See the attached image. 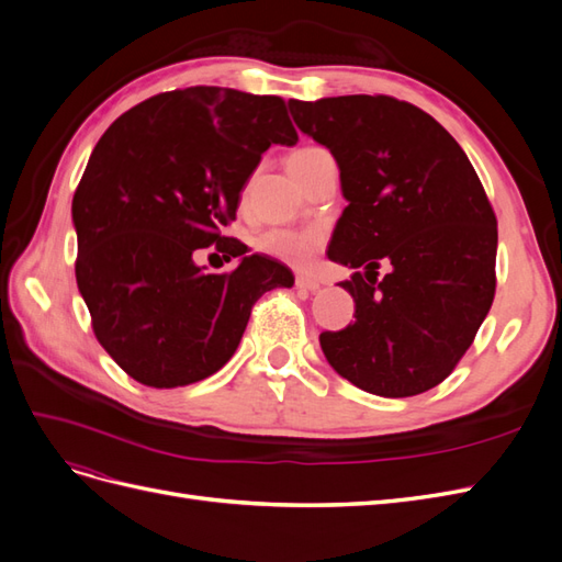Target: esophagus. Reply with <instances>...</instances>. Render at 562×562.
I'll return each mask as SVG.
<instances>
[{"label": "esophagus", "mask_w": 562, "mask_h": 562, "mask_svg": "<svg viewBox=\"0 0 562 562\" xmlns=\"http://www.w3.org/2000/svg\"><path fill=\"white\" fill-rule=\"evenodd\" d=\"M295 285L300 288V291H318L321 288V281L318 279H314V277H297L295 279Z\"/></svg>", "instance_id": "34e87169"}]
</instances>
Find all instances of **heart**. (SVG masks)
Segmentation results:
<instances>
[{"label": "heart", "instance_id": "1", "mask_svg": "<svg viewBox=\"0 0 562 562\" xmlns=\"http://www.w3.org/2000/svg\"><path fill=\"white\" fill-rule=\"evenodd\" d=\"M330 157L326 149L316 147V145H307V147H300L295 149L291 159H288V168H295V171H304V168L314 166L316 161ZM323 241L321 232L316 229H283V227H274V229H267L258 236V241H255V248L260 252L269 255V258H277L285 265H293V267H304L310 265L314 252L318 250Z\"/></svg>", "mask_w": 562, "mask_h": 562}]
</instances>
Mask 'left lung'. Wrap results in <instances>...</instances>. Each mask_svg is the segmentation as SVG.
<instances>
[{
    "label": "left lung",
    "mask_w": 562,
    "mask_h": 562,
    "mask_svg": "<svg viewBox=\"0 0 562 562\" xmlns=\"http://www.w3.org/2000/svg\"><path fill=\"white\" fill-rule=\"evenodd\" d=\"M302 133L330 149L349 201L328 258L356 321L321 333L328 363L384 398L417 396L462 361L497 288V217L464 149L431 114L391 95L291 100ZM389 259L394 270L376 281Z\"/></svg>",
    "instance_id": "left-lung-1"
}]
</instances>
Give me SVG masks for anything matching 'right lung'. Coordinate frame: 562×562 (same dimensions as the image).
Here are the masks:
<instances>
[{"label": "right lung", "mask_w": 562, "mask_h": 562, "mask_svg": "<svg viewBox=\"0 0 562 562\" xmlns=\"http://www.w3.org/2000/svg\"><path fill=\"white\" fill-rule=\"evenodd\" d=\"M285 100L220 87L159 93L98 140L72 199L75 274L98 342L128 378L173 389L211 378L241 342L252 304L293 271L223 236L269 145H295ZM241 257L206 276L191 255Z\"/></svg>", "instance_id": "obj_1"}]
</instances>
